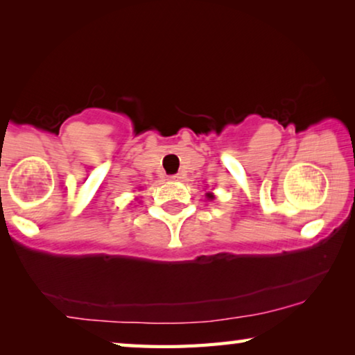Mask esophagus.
<instances>
[{"label":"esophagus","instance_id":"obj_1","mask_svg":"<svg viewBox=\"0 0 355 355\" xmlns=\"http://www.w3.org/2000/svg\"><path fill=\"white\" fill-rule=\"evenodd\" d=\"M167 178H169L171 182H177V180L182 178V175H180V173H175V175H169V177H167Z\"/></svg>","mask_w":355,"mask_h":355}]
</instances>
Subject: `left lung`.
<instances>
[{"label":"left lung","instance_id":"left-lung-1","mask_svg":"<svg viewBox=\"0 0 355 355\" xmlns=\"http://www.w3.org/2000/svg\"><path fill=\"white\" fill-rule=\"evenodd\" d=\"M207 197H208V199H214V196L211 194V192H207Z\"/></svg>","mask_w":355,"mask_h":355}]
</instances>
